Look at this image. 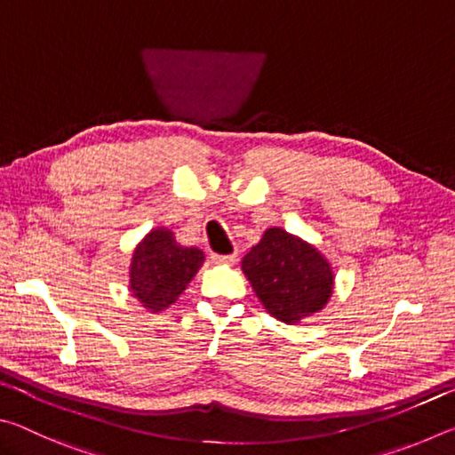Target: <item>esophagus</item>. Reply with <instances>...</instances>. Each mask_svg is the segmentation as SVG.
Wrapping results in <instances>:
<instances>
[{"instance_id":"34e87169","label":"esophagus","mask_w":455,"mask_h":455,"mask_svg":"<svg viewBox=\"0 0 455 455\" xmlns=\"http://www.w3.org/2000/svg\"><path fill=\"white\" fill-rule=\"evenodd\" d=\"M236 259H238L236 252H233V255H212L214 263H228V265H233V263H236Z\"/></svg>"}]
</instances>
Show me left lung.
<instances>
[{
  "mask_svg": "<svg viewBox=\"0 0 455 455\" xmlns=\"http://www.w3.org/2000/svg\"><path fill=\"white\" fill-rule=\"evenodd\" d=\"M243 273L259 301L283 323L295 325L319 313L333 292V271L327 259L283 228L265 230L243 259Z\"/></svg>",
  "mask_w": 455,
  "mask_h": 455,
  "instance_id": "1",
  "label": "left lung"
}]
</instances>
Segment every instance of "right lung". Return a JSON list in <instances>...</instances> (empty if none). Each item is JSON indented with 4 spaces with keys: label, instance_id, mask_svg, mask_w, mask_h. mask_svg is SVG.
<instances>
[{
    "label": "right lung",
    "instance_id": "obj_1",
    "mask_svg": "<svg viewBox=\"0 0 455 455\" xmlns=\"http://www.w3.org/2000/svg\"><path fill=\"white\" fill-rule=\"evenodd\" d=\"M203 263V251L179 244L168 228H156L136 246L130 291L146 309L158 313L179 299Z\"/></svg>",
    "mask_w": 455,
    "mask_h": 455
}]
</instances>
